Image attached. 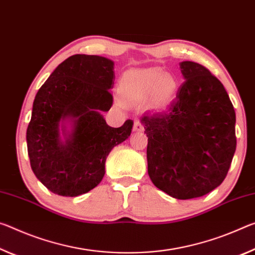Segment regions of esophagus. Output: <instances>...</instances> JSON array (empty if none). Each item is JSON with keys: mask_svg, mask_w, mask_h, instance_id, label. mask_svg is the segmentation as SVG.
<instances>
[{"mask_svg": "<svg viewBox=\"0 0 255 255\" xmlns=\"http://www.w3.org/2000/svg\"><path fill=\"white\" fill-rule=\"evenodd\" d=\"M133 130L135 132H143L144 131V127L142 124H141L140 121H135L134 125H133Z\"/></svg>", "mask_w": 255, "mask_h": 255, "instance_id": "esophagus-1", "label": "esophagus"}]
</instances>
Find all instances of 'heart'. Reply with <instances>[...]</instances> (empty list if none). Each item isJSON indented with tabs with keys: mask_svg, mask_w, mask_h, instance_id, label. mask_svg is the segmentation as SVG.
Here are the masks:
<instances>
[{
	"mask_svg": "<svg viewBox=\"0 0 255 255\" xmlns=\"http://www.w3.org/2000/svg\"><path fill=\"white\" fill-rule=\"evenodd\" d=\"M121 91L124 97L133 100L152 98L157 107H162L174 97L176 82L159 69L131 70L121 79Z\"/></svg>",
	"mask_w": 255,
	"mask_h": 255,
	"instance_id": "1",
	"label": "heart"
}]
</instances>
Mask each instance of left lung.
Returning <instances> with one entry per match:
<instances>
[{
	"label": "left lung",
	"instance_id": "8db88e82",
	"mask_svg": "<svg viewBox=\"0 0 255 255\" xmlns=\"http://www.w3.org/2000/svg\"><path fill=\"white\" fill-rule=\"evenodd\" d=\"M185 81L166 111L141 118L148 136V174L179 200L222 184L236 150V115L223 83L203 65L179 63Z\"/></svg>",
	"mask_w": 255,
	"mask_h": 255
}]
</instances>
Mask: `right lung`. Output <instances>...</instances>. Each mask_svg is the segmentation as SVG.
Wrapping results in <instances>:
<instances>
[{
  "label": "right lung",
  "instance_id": "1",
  "mask_svg": "<svg viewBox=\"0 0 255 255\" xmlns=\"http://www.w3.org/2000/svg\"><path fill=\"white\" fill-rule=\"evenodd\" d=\"M114 79L113 61L76 54L37 93L27 128L28 156L33 174L53 193L78 197L93 190L105 175L108 153L130 136L132 120L112 128L102 115L113 105Z\"/></svg>",
  "mask_w": 255,
  "mask_h": 255
}]
</instances>
